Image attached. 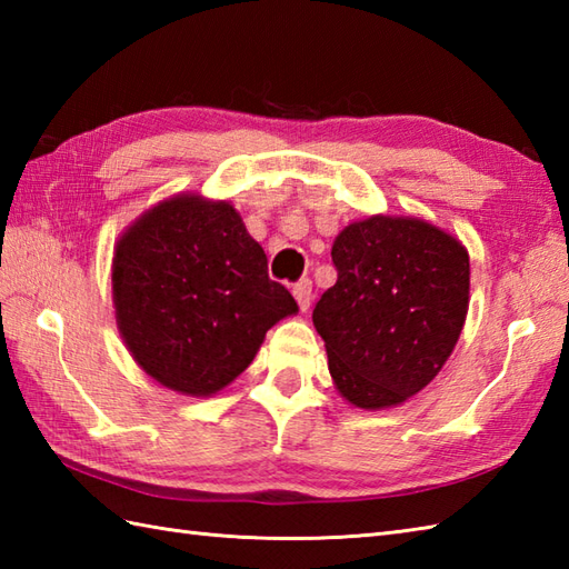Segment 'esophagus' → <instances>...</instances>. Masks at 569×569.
<instances>
[{"label": "esophagus", "instance_id": "1", "mask_svg": "<svg viewBox=\"0 0 569 569\" xmlns=\"http://www.w3.org/2000/svg\"><path fill=\"white\" fill-rule=\"evenodd\" d=\"M293 296L298 300L300 310L310 308V300H312V281H310V278H300V281L293 286Z\"/></svg>", "mask_w": 569, "mask_h": 569}]
</instances>
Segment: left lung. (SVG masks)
<instances>
[{
	"mask_svg": "<svg viewBox=\"0 0 569 569\" xmlns=\"http://www.w3.org/2000/svg\"><path fill=\"white\" fill-rule=\"evenodd\" d=\"M337 283L312 322L349 403L391 408L438 377L465 328L469 253L418 217L373 214L332 244Z\"/></svg>",
	"mask_w": 569,
	"mask_h": 569,
	"instance_id": "1",
	"label": "left lung"
}]
</instances>
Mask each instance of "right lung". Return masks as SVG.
<instances>
[{
    "mask_svg": "<svg viewBox=\"0 0 569 569\" xmlns=\"http://www.w3.org/2000/svg\"><path fill=\"white\" fill-rule=\"evenodd\" d=\"M112 298L137 365L186 396L222 391L298 310L239 212L202 196L168 198L119 237Z\"/></svg>",
    "mask_w": 569,
    "mask_h": 569,
    "instance_id": "right-lung-1",
    "label": "right lung"
}]
</instances>
